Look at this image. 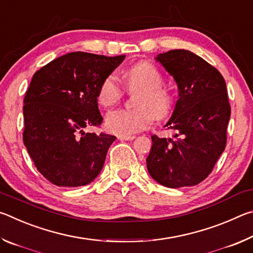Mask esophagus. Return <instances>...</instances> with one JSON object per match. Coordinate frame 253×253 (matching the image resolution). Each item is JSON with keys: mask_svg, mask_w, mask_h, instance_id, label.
<instances>
[{"mask_svg": "<svg viewBox=\"0 0 253 253\" xmlns=\"http://www.w3.org/2000/svg\"><path fill=\"white\" fill-rule=\"evenodd\" d=\"M134 138H135V136H132V135L118 136V139H121V140H131V139H134Z\"/></svg>", "mask_w": 253, "mask_h": 253, "instance_id": "34e87169", "label": "esophagus"}]
</instances>
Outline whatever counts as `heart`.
Returning a JSON list of instances; mask_svg holds the SVG:
<instances>
[{
  "label": "heart",
  "instance_id": "1",
  "mask_svg": "<svg viewBox=\"0 0 253 253\" xmlns=\"http://www.w3.org/2000/svg\"><path fill=\"white\" fill-rule=\"evenodd\" d=\"M126 84L136 93V109L114 110L106 116L107 130L115 135L128 136L147 128L154 118H168L174 109V98L163 88V77L155 66L140 61L131 66L125 74ZM123 89L116 76L111 75L102 83L98 101L102 107H111L122 99Z\"/></svg>",
  "mask_w": 253,
  "mask_h": 253
}]
</instances>
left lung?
Here are the masks:
<instances>
[{"mask_svg":"<svg viewBox=\"0 0 253 253\" xmlns=\"http://www.w3.org/2000/svg\"><path fill=\"white\" fill-rule=\"evenodd\" d=\"M157 62L177 84V100L164 125L174 138L152 136L146 158L151 176L161 185H196L212 172L226 144L231 107L224 78L210 63L188 50L160 53Z\"/></svg>","mask_w":253,"mask_h":253,"instance_id":"left-lung-1","label":"left lung"}]
</instances>
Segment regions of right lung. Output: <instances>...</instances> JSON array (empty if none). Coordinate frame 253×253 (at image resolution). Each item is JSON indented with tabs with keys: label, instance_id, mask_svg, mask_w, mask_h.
Masks as SVG:
<instances>
[{
	"label": "right lung",
	"instance_id": "obj_1",
	"mask_svg": "<svg viewBox=\"0 0 253 253\" xmlns=\"http://www.w3.org/2000/svg\"><path fill=\"white\" fill-rule=\"evenodd\" d=\"M126 55L70 52L33 75L24 97L23 142L34 165L57 186L91 183L116 137L85 132L98 126V92Z\"/></svg>",
	"mask_w": 253,
	"mask_h": 253
}]
</instances>
